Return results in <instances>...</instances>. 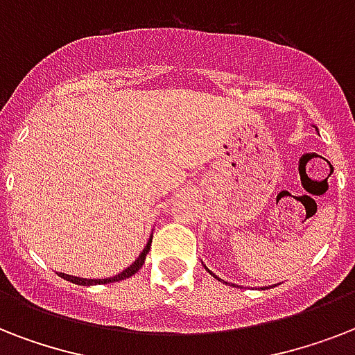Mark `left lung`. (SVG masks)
Masks as SVG:
<instances>
[{
  "mask_svg": "<svg viewBox=\"0 0 355 355\" xmlns=\"http://www.w3.org/2000/svg\"><path fill=\"white\" fill-rule=\"evenodd\" d=\"M315 128H317V127H315ZM317 132H319V128H317ZM205 267H206V265H205ZM206 270H208V272H210V275H214V272H211V270L208 269V267H206ZM214 276H216V275H214ZM216 278H217V280H221V278H219V276H216ZM270 287H275V286H270Z\"/></svg>",
  "mask_w": 355,
  "mask_h": 355,
  "instance_id": "8db88e82",
  "label": "left lung"
}]
</instances>
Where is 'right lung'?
<instances>
[{"mask_svg": "<svg viewBox=\"0 0 355 355\" xmlns=\"http://www.w3.org/2000/svg\"><path fill=\"white\" fill-rule=\"evenodd\" d=\"M150 241H153V236L149 237V241L145 245V248L139 252V256L132 261V265H128L127 269L121 270L119 275L112 276V278H80V276H71V275H66V272H58L60 278L64 280L71 282V284H77V286H101V284H112V282H119V280H125V278H130L132 275H136L145 263V256L149 254L150 250Z\"/></svg>", "mask_w": 355, "mask_h": 355, "instance_id": "right-lung-1", "label": "right lung"}]
</instances>
